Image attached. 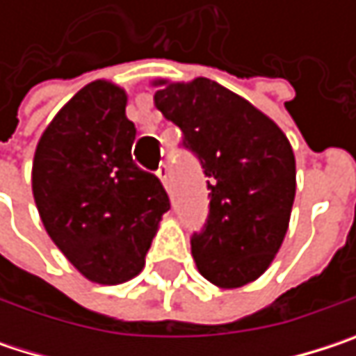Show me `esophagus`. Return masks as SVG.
<instances>
[{
	"label": "esophagus",
	"instance_id": "esophagus-1",
	"mask_svg": "<svg viewBox=\"0 0 356 356\" xmlns=\"http://www.w3.org/2000/svg\"><path fill=\"white\" fill-rule=\"evenodd\" d=\"M156 175H159V179L163 181V185H165V187H169V167H167L165 163H163V165L159 167Z\"/></svg>",
	"mask_w": 356,
	"mask_h": 356
}]
</instances>
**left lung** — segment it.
Masks as SVG:
<instances>
[{
  "label": "left lung",
  "mask_w": 356,
  "mask_h": 356,
  "mask_svg": "<svg viewBox=\"0 0 356 356\" xmlns=\"http://www.w3.org/2000/svg\"><path fill=\"white\" fill-rule=\"evenodd\" d=\"M156 84L154 105L183 131L208 177V218L191 235L195 266L216 286H243L268 270L286 235L293 148L272 119L218 82Z\"/></svg>",
  "instance_id": "8db88e82"
}]
</instances>
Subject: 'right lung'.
Masks as SVG:
<instances>
[{
	"instance_id": "1",
	"label": "right lung",
	"mask_w": 356,
	"mask_h": 356,
	"mask_svg": "<svg viewBox=\"0 0 356 356\" xmlns=\"http://www.w3.org/2000/svg\"><path fill=\"white\" fill-rule=\"evenodd\" d=\"M125 90L97 80L42 131L33 163L40 220L61 253L92 282L119 284L144 268L163 214L161 179L131 159L136 125Z\"/></svg>"
}]
</instances>
